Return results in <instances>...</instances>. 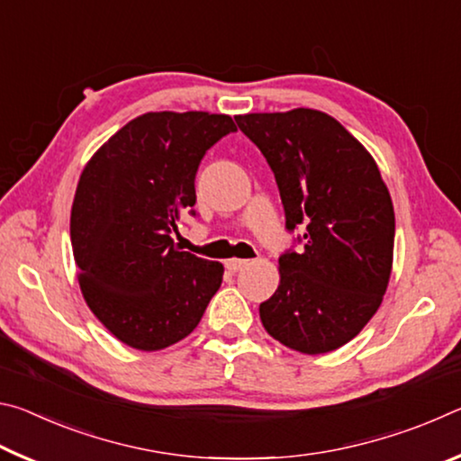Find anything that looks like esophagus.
Wrapping results in <instances>:
<instances>
[{
  "instance_id": "1",
  "label": "esophagus",
  "mask_w": 461,
  "mask_h": 461,
  "mask_svg": "<svg viewBox=\"0 0 461 461\" xmlns=\"http://www.w3.org/2000/svg\"><path fill=\"white\" fill-rule=\"evenodd\" d=\"M249 264V260H240V258H231V260H225V268L230 272H238L241 268H246Z\"/></svg>"
}]
</instances>
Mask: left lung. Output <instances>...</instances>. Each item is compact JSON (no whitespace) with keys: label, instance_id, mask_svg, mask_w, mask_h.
Instances as JSON below:
<instances>
[{"label":"left lung","instance_id":"left-lung-1","mask_svg":"<svg viewBox=\"0 0 461 461\" xmlns=\"http://www.w3.org/2000/svg\"><path fill=\"white\" fill-rule=\"evenodd\" d=\"M275 173L299 252L278 258L280 283L260 305L264 330L301 354L354 339L386 293L394 249L393 199L372 154L317 109L236 115Z\"/></svg>","mask_w":461,"mask_h":461}]
</instances>
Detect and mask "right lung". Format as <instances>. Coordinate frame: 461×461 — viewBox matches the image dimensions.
Masks as SVG:
<instances>
[{
	"label": "right lung",
	"mask_w": 461,
	"mask_h": 461,
	"mask_svg": "<svg viewBox=\"0 0 461 461\" xmlns=\"http://www.w3.org/2000/svg\"><path fill=\"white\" fill-rule=\"evenodd\" d=\"M236 130L225 113L148 112L83 168L71 209L81 293L130 348L156 352L185 339L221 286V264L183 252L173 231L194 215L201 158Z\"/></svg>",
	"instance_id": "right-lung-1"
}]
</instances>
